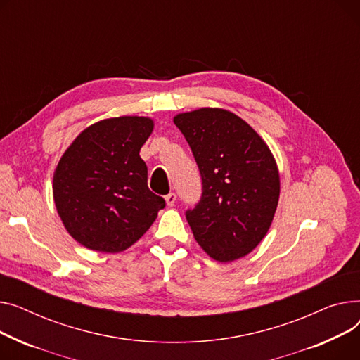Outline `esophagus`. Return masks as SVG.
<instances>
[{
    "instance_id": "34e87169",
    "label": "esophagus",
    "mask_w": 360,
    "mask_h": 360,
    "mask_svg": "<svg viewBox=\"0 0 360 360\" xmlns=\"http://www.w3.org/2000/svg\"><path fill=\"white\" fill-rule=\"evenodd\" d=\"M165 203H167V206H174V203H176V195H174V193H168V195L165 196Z\"/></svg>"
}]
</instances>
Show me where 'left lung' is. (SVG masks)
Listing matches in <instances>:
<instances>
[{
    "instance_id": "1",
    "label": "left lung",
    "mask_w": 360,
    "mask_h": 360,
    "mask_svg": "<svg viewBox=\"0 0 360 360\" xmlns=\"http://www.w3.org/2000/svg\"><path fill=\"white\" fill-rule=\"evenodd\" d=\"M173 120L202 176V199L186 212L195 240L221 263L247 256L266 237L279 202L281 177L270 148L225 109L202 108Z\"/></svg>"
}]
</instances>
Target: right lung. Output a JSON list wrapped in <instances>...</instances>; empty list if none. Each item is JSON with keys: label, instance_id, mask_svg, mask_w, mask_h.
<instances>
[{"label": "right lung", "instance_id": "right-lung-1", "mask_svg": "<svg viewBox=\"0 0 360 360\" xmlns=\"http://www.w3.org/2000/svg\"><path fill=\"white\" fill-rule=\"evenodd\" d=\"M154 131L145 116L93 123L62 154L53 173V200L68 234L100 252L135 244L155 221L165 200L148 188L139 155Z\"/></svg>", "mask_w": 360, "mask_h": 360}]
</instances>
